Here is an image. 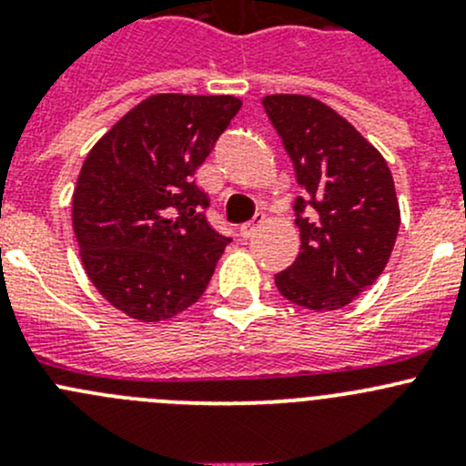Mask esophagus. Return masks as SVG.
Returning <instances> with one entry per match:
<instances>
[{
  "label": "esophagus",
  "instance_id": "1",
  "mask_svg": "<svg viewBox=\"0 0 466 466\" xmlns=\"http://www.w3.org/2000/svg\"><path fill=\"white\" fill-rule=\"evenodd\" d=\"M261 220H263V216L259 214L255 220H250V223L241 225V229H238V234H241V238H246V241H248V238L255 237V232H257V229H259Z\"/></svg>",
  "mask_w": 466,
  "mask_h": 466
}]
</instances>
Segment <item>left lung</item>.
<instances>
[{"mask_svg":"<svg viewBox=\"0 0 466 466\" xmlns=\"http://www.w3.org/2000/svg\"><path fill=\"white\" fill-rule=\"evenodd\" d=\"M263 110L302 187L299 252L277 272L279 293L311 311H336L372 286L399 232V203L383 155L324 103L272 94Z\"/></svg>","mask_w":466,"mask_h":466,"instance_id":"1","label":"left lung"}]
</instances>
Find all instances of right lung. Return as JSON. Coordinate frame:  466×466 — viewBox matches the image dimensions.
<instances>
[{"instance_id": "right-lung-1", "label": "right lung", "mask_w": 466, "mask_h": 466, "mask_svg": "<svg viewBox=\"0 0 466 466\" xmlns=\"http://www.w3.org/2000/svg\"><path fill=\"white\" fill-rule=\"evenodd\" d=\"M238 110L234 96L155 94L89 150L74 234L92 284L126 316L167 320L205 293L232 237L207 223L194 173Z\"/></svg>"}]
</instances>
